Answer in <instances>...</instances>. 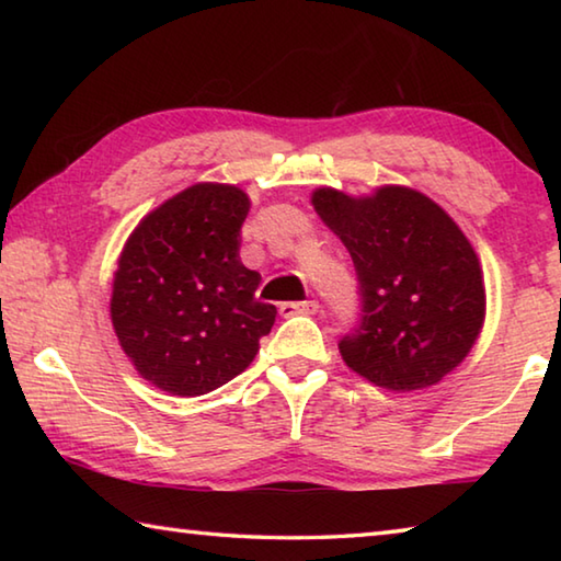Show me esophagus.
Instances as JSON below:
<instances>
[{
  "label": "esophagus",
  "mask_w": 561,
  "mask_h": 561,
  "mask_svg": "<svg viewBox=\"0 0 561 561\" xmlns=\"http://www.w3.org/2000/svg\"><path fill=\"white\" fill-rule=\"evenodd\" d=\"M319 301L307 299V301H284L279 311L282 317H291V314H317Z\"/></svg>",
  "instance_id": "1"
}]
</instances>
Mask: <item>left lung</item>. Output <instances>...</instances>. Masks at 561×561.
Masks as SVG:
<instances>
[{
    "instance_id": "obj_1",
    "label": "left lung",
    "mask_w": 561,
    "mask_h": 561,
    "mask_svg": "<svg viewBox=\"0 0 561 561\" xmlns=\"http://www.w3.org/2000/svg\"><path fill=\"white\" fill-rule=\"evenodd\" d=\"M319 213L354 260L360 314L341 336L346 366L388 391L438 383L485 321L478 254L440 205L411 187L348 197L319 187Z\"/></svg>"
}]
</instances>
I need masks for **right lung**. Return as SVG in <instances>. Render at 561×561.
<instances>
[{
    "label": "right lung",
    "mask_w": 561,
    "mask_h": 561,
    "mask_svg": "<svg viewBox=\"0 0 561 561\" xmlns=\"http://www.w3.org/2000/svg\"><path fill=\"white\" fill-rule=\"evenodd\" d=\"M250 197L201 183L144 217L123 247L111 319L138 374L173 396H203L252 364L277 309L240 262Z\"/></svg>",
    "instance_id": "obj_1"
}]
</instances>
